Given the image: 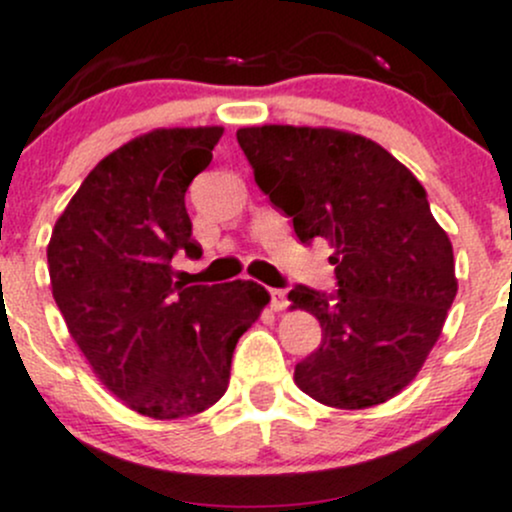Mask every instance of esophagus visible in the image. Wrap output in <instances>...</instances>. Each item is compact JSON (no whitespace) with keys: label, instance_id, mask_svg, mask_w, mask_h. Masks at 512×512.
<instances>
[{"label":"esophagus","instance_id":"esophagus-1","mask_svg":"<svg viewBox=\"0 0 512 512\" xmlns=\"http://www.w3.org/2000/svg\"><path fill=\"white\" fill-rule=\"evenodd\" d=\"M270 297H272V309H275V312H282V309L289 304L285 289H270Z\"/></svg>","mask_w":512,"mask_h":512}]
</instances>
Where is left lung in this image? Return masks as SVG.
Segmentation results:
<instances>
[{
    "mask_svg": "<svg viewBox=\"0 0 512 512\" xmlns=\"http://www.w3.org/2000/svg\"><path fill=\"white\" fill-rule=\"evenodd\" d=\"M237 143L299 240L334 247L337 294L289 292V309L322 324L294 384L334 409L394 399L421 371L458 292L453 245L423 185L379 143L339 128L267 123L240 128Z\"/></svg>",
    "mask_w": 512,
    "mask_h": 512,
    "instance_id": "1",
    "label": "left lung"
}]
</instances>
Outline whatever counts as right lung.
Segmentation results:
<instances>
[{"label": "right lung", "instance_id": "add662e5", "mask_svg": "<svg viewBox=\"0 0 512 512\" xmlns=\"http://www.w3.org/2000/svg\"><path fill=\"white\" fill-rule=\"evenodd\" d=\"M223 126L156 128L108 153L51 230V294L71 339L116 399L143 416L210 409L230 384L237 339L270 294L250 280H173L175 252L198 260L185 190Z\"/></svg>", "mask_w": 512, "mask_h": 512}]
</instances>
